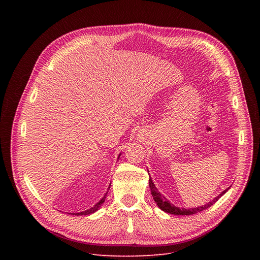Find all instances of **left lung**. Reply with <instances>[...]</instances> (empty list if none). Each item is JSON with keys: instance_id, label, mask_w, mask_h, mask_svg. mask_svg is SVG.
<instances>
[{"instance_id": "left-lung-1", "label": "left lung", "mask_w": 260, "mask_h": 260, "mask_svg": "<svg viewBox=\"0 0 260 260\" xmlns=\"http://www.w3.org/2000/svg\"><path fill=\"white\" fill-rule=\"evenodd\" d=\"M148 183H149V188H151L152 196H153L155 202L157 203V206H158L162 211H165V212H167V213H169V214H173V215H182V216H184V215H193V214L199 213V212H201V211H203V210H206V209L210 208V207L213 206V204H214L218 199H219L223 194H225V193L228 192V189L230 188V187H229V188L224 189L221 194H219L217 197H215L212 201L208 202L207 204H204V206H202V207L193 208V209H183V208L175 207L174 204H172L165 196H163V195L159 192V190L157 189V187L155 186V184H154V182H153L151 177H149Z\"/></svg>"}]
</instances>
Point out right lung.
<instances>
[{
  "mask_svg": "<svg viewBox=\"0 0 260 260\" xmlns=\"http://www.w3.org/2000/svg\"><path fill=\"white\" fill-rule=\"evenodd\" d=\"M121 155V154H120ZM111 186V185H109ZM109 188V187H108ZM106 195H107V192L105 193V195L102 197V199L99 201V202H97L94 204V206L92 207V208H90L89 210H86V211H84V212H80V213H75V215H77V216H82V215H89V214H92V213H94L95 211H98L99 209H100V207H101V204L104 202V200H105V198H106ZM74 215V214H73Z\"/></svg>",
  "mask_w": 260,
  "mask_h": 260,
  "instance_id": "right-lung-1",
  "label": "right lung"
}]
</instances>
